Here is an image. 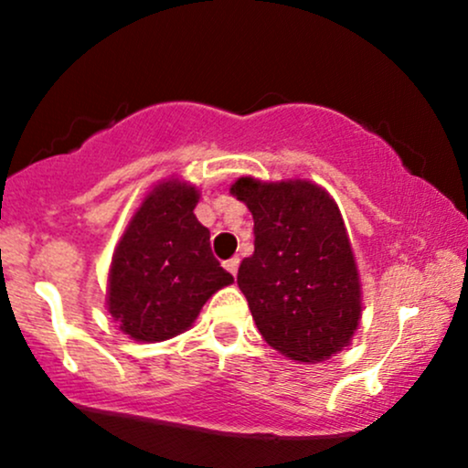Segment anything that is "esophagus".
<instances>
[{"mask_svg": "<svg viewBox=\"0 0 468 468\" xmlns=\"http://www.w3.org/2000/svg\"><path fill=\"white\" fill-rule=\"evenodd\" d=\"M224 266H227V271L230 272V275H238V268H239V260H238V257H233V260H229L227 261V264H224Z\"/></svg>", "mask_w": 468, "mask_h": 468, "instance_id": "esophagus-1", "label": "esophagus"}]
</instances>
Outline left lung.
<instances>
[{"instance_id":"8db88e82","label":"left lung","mask_w":468,"mask_h":468,"mask_svg":"<svg viewBox=\"0 0 468 468\" xmlns=\"http://www.w3.org/2000/svg\"><path fill=\"white\" fill-rule=\"evenodd\" d=\"M255 219L238 286L264 341L299 363L335 356L361 324V279L341 211L310 180L230 186Z\"/></svg>"}]
</instances>
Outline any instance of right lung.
I'll return each mask as SVG.
<instances>
[{"label":"right lung","instance_id":"obj_1","mask_svg":"<svg viewBox=\"0 0 468 468\" xmlns=\"http://www.w3.org/2000/svg\"><path fill=\"white\" fill-rule=\"evenodd\" d=\"M197 200L200 193L186 182H160L118 241L107 310L133 341H166L189 330L202 305L233 283L213 257L211 233L193 213Z\"/></svg>","mask_w":468,"mask_h":468}]
</instances>
